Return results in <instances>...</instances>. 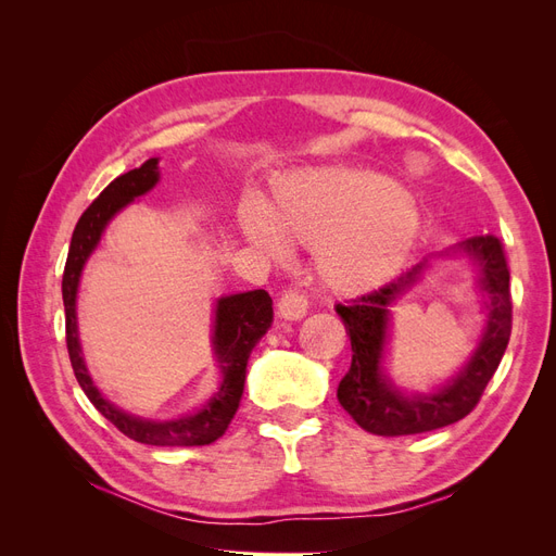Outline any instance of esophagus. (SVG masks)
I'll return each instance as SVG.
<instances>
[{"instance_id": "obj_1", "label": "esophagus", "mask_w": 556, "mask_h": 556, "mask_svg": "<svg viewBox=\"0 0 556 556\" xmlns=\"http://www.w3.org/2000/svg\"><path fill=\"white\" fill-rule=\"evenodd\" d=\"M308 313V299L296 290H285L278 299V315L285 319H301Z\"/></svg>"}]
</instances>
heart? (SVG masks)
Returning a JSON list of instances; mask_svg holds the SVG:
<instances>
[{
	"label": "heart",
	"mask_w": 556,
	"mask_h": 556,
	"mask_svg": "<svg viewBox=\"0 0 556 556\" xmlns=\"http://www.w3.org/2000/svg\"><path fill=\"white\" fill-rule=\"evenodd\" d=\"M243 237L274 260L285 239L313 248L319 282L336 294H362L399 274L422 231L417 201L376 172L319 169L278 182L266 211L245 204Z\"/></svg>",
	"instance_id": "b5f03b06"
}]
</instances>
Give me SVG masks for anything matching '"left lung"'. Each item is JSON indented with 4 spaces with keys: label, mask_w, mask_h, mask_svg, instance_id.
<instances>
[{
    "label": "left lung",
    "mask_w": 556,
    "mask_h": 556,
    "mask_svg": "<svg viewBox=\"0 0 556 556\" xmlns=\"http://www.w3.org/2000/svg\"><path fill=\"white\" fill-rule=\"evenodd\" d=\"M466 255L480 268L478 288L486 296V325L473 357L447 384L431 394H406L384 376L382 357L390 327V308L427 271V262L413 266L380 290L339 304L345 331L350 333L352 364L339 382V401L355 422L376 435H413L459 422L478 406L486 382L492 380L510 341L513 301L510 271L503 245L492 233L470 237L447 255Z\"/></svg>",
    "instance_id": "left-lung-1"
}]
</instances>
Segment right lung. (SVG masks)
<instances>
[{
  "label": "right lung",
  "instance_id": "right-lung-1",
  "mask_svg": "<svg viewBox=\"0 0 556 556\" xmlns=\"http://www.w3.org/2000/svg\"><path fill=\"white\" fill-rule=\"evenodd\" d=\"M157 157L146 160L139 169H131L109 182L104 192L80 215L76 223L70 255H66L64 276H62V299L66 317V350L74 366L80 390L92 401V406L102 413L111 425L121 429L127 439L143 445L160 447H192L208 445L220 439L227 431L231 417L237 415L245 384V366L252 348L260 343L262 336L274 323V301L264 290H252L241 294H229L217 299L215 304V325H213V350L217 366L223 371V382L217 392L206 401L204 408L188 413L176 419H155L134 417L121 410L109 399L99 394L94 387L83 350L78 341V319H76V294L83 266L102 241L106 225L115 213H121L134 199L155 188L160 180Z\"/></svg>",
  "mask_w": 556,
  "mask_h": 556
}]
</instances>
